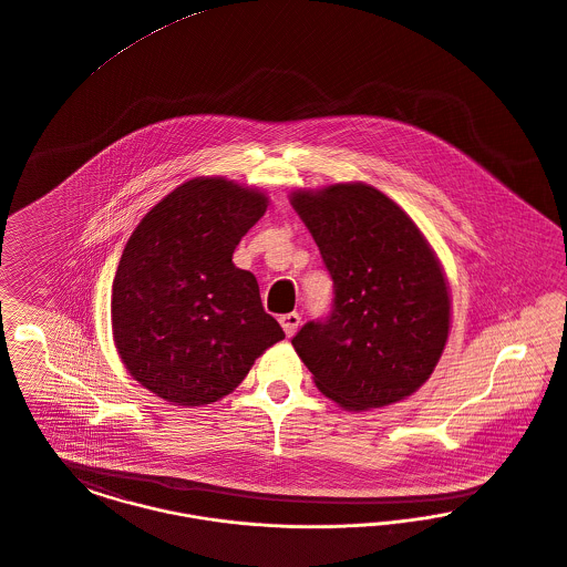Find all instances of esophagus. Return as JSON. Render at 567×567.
Listing matches in <instances>:
<instances>
[{
  "label": "esophagus",
  "mask_w": 567,
  "mask_h": 567,
  "mask_svg": "<svg viewBox=\"0 0 567 567\" xmlns=\"http://www.w3.org/2000/svg\"><path fill=\"white\" fill-rule=\"evenodd\" d=\"M300 323L301 317L298 312H287V315L280 317V326H282V330H285L287 336H293V333L298 332Z\"/></svg>",
  "instance_id": "34e87169"
}]
</instances>
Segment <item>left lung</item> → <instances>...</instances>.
<instances>
[{
	"label": "left lung",
	"mask_w": 567,
	"mask_h": 567,
	"mask_svg": "<svg viewBox=\"0 0 567 567\" xmlns=\"http://www.w3.org/2000/svg\"><path fill=\"white\" fill-rule=\"evenodd\" d=\"M333 282L328 317L293 336L317 388L368 411L411 396L450 330V296L431 246L392 199L367 184L293 193Z\"/></svg>",
	"instance_id": "8db88e82"
}]
</instances>
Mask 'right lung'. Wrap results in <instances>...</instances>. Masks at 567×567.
I'll list each match as a JSON object with an SVG mask.
<instances>
[{
    "instance_id": "right-lung-1",
    "label": "right lung",
    "mask_w": 567,
    "mask_h": 567,
    "mask_svg": "<svg viewBox=\"0 0 567 567\" xmlns=\"http://www.w3.org/2000/svg\"><path fill=\"white\" fill-rule=\"evenodd\" d=\"M267 197L223 177H197L152 207L113 280L115 347L156 396L199 406L244 381L282 340L257 278L234 266L235 246L266 214Z\"/></svg>"
}]
</instances>
